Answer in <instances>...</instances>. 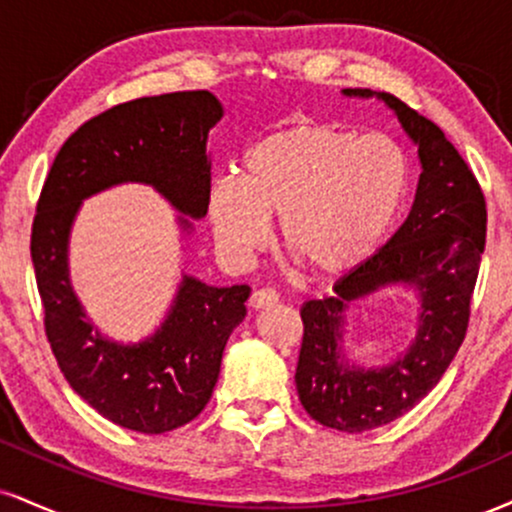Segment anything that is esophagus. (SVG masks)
Instances as JSON below:
<instances>
[{"mask_svg": "<svg viewBox=\"0 0 512 512\" xmlns=\"http://www.w3.org/2000/svg\"><path fill=\"white\" fill-rule=\"evenodd\" d=\"M279 303V293L274 288H260L250 295V307L252 310H264V307H272Z\"/></svg>", "mask_w": 512, "mask_h": 512, "instance_id": "1", "label": "esophagus"}]
</instances>
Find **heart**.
Returning a JSON list of instances; mask_svg holds the SVG:
<instances>
[{
  "instance_id": "heart-1",
  "label": "heart",
  "mask_w": 512,
  "mask_h": 512,
  "mask_svg": "<svg viewBox=\"0 0 512 512\" xmlns=\"http://www.w3.org/2000/svg\"><path fill=\"white\" fill-rule=\"evenodd\" d=\"M408 190V155L391 135L298 121L250 147L243 178H217L207 212L229 260L248 262L267 248L276 217L295 260L315 276L336 279L381 248Z\"/></svg>"
}]
</instances>
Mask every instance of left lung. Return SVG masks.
I'll return each instance as SVG.
<instances>
[{
    "mask_svg": "<svg viewBox=\"0 0 512 512\" xmlns=\"http://www.w3.org/2000/svg\"><path fill=\"white\" fill-rule=\"evenodd\" d=\"M343 95H377L389 104L422 162L405 224L362 267L343 276L331 298L307 300L300 310L303 346L295 369L300 403L324 427L362 434L415 408L463 346L486 243V200L472 169L434 121L391 92L346 88ZM396 282L415 285L421 293L416 343L389 368L350 366L337 348L342 310L350 299Z\"/></svg>",
    "mask_w": 512,
    "mask_h": 512,
    "instance_id": "8db88e82",
    "label": "left lung"
}]
</instances>
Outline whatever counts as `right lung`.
I'll return each mask as SVG.
<instances>
[{
    "label": "right lung",
    "instance_id": "1",
    "mask_svg": "<svg viewBox=\"0 0 512 512\" xmlns=\"http://www.w3.org/2000/svg\"><path fill=\"white\" fill-rule=\"evenodd\" d=\"M221 114L212 92L186 90L92 116L61 145L35 209L30 257L57 365L85 403L140 434L171 432L205 410L250 286L214 288L183 276L162 329L138 346H119L92 329L71 291L69 231L85 197L126 181L150 183L178 212L205 217L207 133Z\"/></svg>",
    "mask_w": 512,
    "mask_h": 512
}]
</instances>
